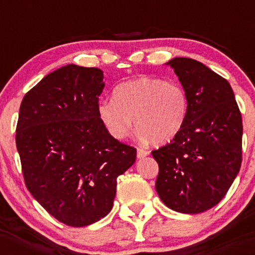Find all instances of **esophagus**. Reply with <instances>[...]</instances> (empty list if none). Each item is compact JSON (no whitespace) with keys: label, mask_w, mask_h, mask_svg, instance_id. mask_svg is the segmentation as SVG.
Wrapping results in <instances>:
<instances>
[{"label":"esophagus","mask_w":255,"mask_h":255,"mask_svg":"<svg viewBox=\"0 0 255 255\" xmlns=\"http://www.w3.org/2000/svg\"><path fill=\"white\" fill-rule=\"evenodd\" d=\"M148 155H149V151H146V150H143L140 148L136 149V157H138V159H143V157L148 156Z\"/></svg>","instance_id":"1"}]
</instances>
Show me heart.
Segmentation results:
<instances>
[{"label": "heart", "mask_w": 255, "mask_h": 255, "mask_svg": "<svg viewBox=\"0 0 255 255\" xmlns=\"http://www.w3.org/2000/svg\"><path fill=\"white\" fill-rule=\"evenodd\" d=\"M96 110L115 140H123L134 123L141 140L165 144L178 134L186 121L188 96L179 83L140 76L117 85L114 99L100 100Z\"/></svg>", "instance_id": "1"}]
</instances>
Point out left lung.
<instances>
[{
	"mask_svg": "<svg viewBox=\"0 0 255 255\" xmlns=\"http://www.w3.org/2000/svg\"><path fill=\"white\" fill-rule=\"evenodd\" d=\"M166 64L186 90L188 112L172 141L151 151L155 188L172 210L199 214L218 204L240 172L242 116L230 83L205 64L186 57Z\"/></svg>",
	"mask_w": 255,
	"mask_h": 255,
	"instance_id": "left-lung-1",
	"label": "left lung"
}]
</instances>
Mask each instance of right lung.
I'll list each match as a JSON object with an SVG mask.
<instances>
[{"label":"right lung","mask_w":255,"mask_h":255,"mask_svg":"<svg viewBox=\"0 0 255 255\" xmlns=\"http://www.w3.org/2000/svg\"><path fill=\"white\" fill-rule=\"evenodd\" d=\"M104 72L67 64L47 74L20 104L15 144L30 194L50 215L73 227L105 218L117 177L136 150L115 140L98 116Z\"/></svg>","instance_id":"add662e5"}]
</instances>
